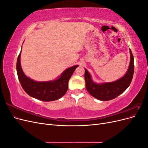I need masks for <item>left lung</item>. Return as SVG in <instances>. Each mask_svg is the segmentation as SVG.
Wrapping results in <instances>:
<instances>
[{
	"label": "left lung",
	"instance_id": "1",
	"mask_svg": "<svg viewBox=\"0 0 148 148\" xmlns=\"http://www.w3.org/2000/svg\"><path fill=\"white\" fill-rule=\"evenodd\" d=\"M130 62L127 72L123 77L116 81L109 83H95L92 80L91 74L84 69L86 88L92 96L100 101H109L115 99L128 88L132 82L134 73V58L130 49Z\"/></svg>",
	"mask_w": 148,
	"mask_h": 148
}]
</instances>
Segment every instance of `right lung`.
Wrapping results in <instances>:
<instances>
[{"label": "right lung", "mask_w": 148, "mask_h": 148, "mask_svg": "<svg viewBox=\"0 0 148 148\" xmlns=\"http://www.w3.org/2000/svg\"><path fill=\"white\" fill-rule=\"evenodd\" d=\"M21 52L16 62L18 77L24 91L31 97L42 101L59 99L67 91L69 81L78 65L65 70L60 77L52 81L37 82L26 77L21 66Z\"/></svg>", "instance_id": "1"}]
</instances>
